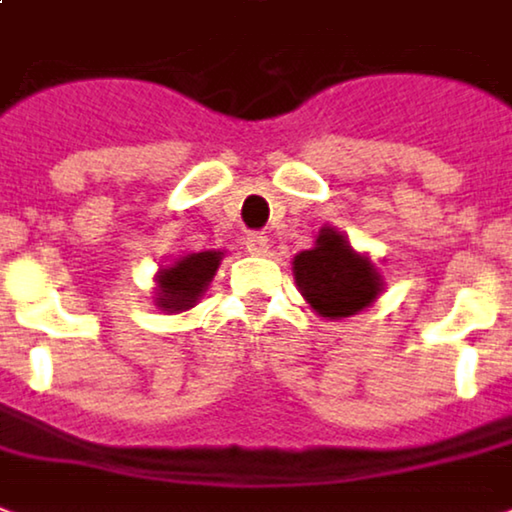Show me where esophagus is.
<instances>
[{
  "label": "esophagus",
  "mask_w": 512,
  "mask_h": 512,
  "mask_svg": "<svg viewBox=\"0 0 512 512\" xmlns=\"http://www.w3.org/2000/svg\"><path fill=\"white\" fill-rule=\"evenodd\" d=\"M245 248H248V253H253V256H264L267 248H270V240H267L264 234H259V231H253V234L245 237Z\"/></svg>",
  "instance_id": "obj_1"
}]
</instances>
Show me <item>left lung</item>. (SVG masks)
<instances>
[{
  "mask_svg": "<svg viewBox=\"0 0 512 512\" xmlns=\"http://www.w3.org/2000/svg\"><path fill=\"white\" fill-rule=\"evenodd\" d=\"M294 281L305 300L324 319L354 316L382 292L374 261L357 253L341 231L324 226L311 251L294 256Z\"/></svg>",
  "mask_w": 512,
  "mask_h": 512,
  "instance_id": "8db88e82",
  "label": "left lung"
}]
</instances>
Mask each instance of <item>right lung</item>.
I'll return each instance as SVG.
<instances>
[{
  "label": "right lung",
  "instance_id": "add662e5",
  "mask_svg": "<svg viewBox=\"0 0 512 512\" xmlns=\"http://www.w3.org/2000/svg\"><path fill=\"white\" fill-rule=\"evenodd\" d=\"M223 253L220 251H201L188 253L177 259L171 267L158 272V289H155V305L160 311L179 313L193 308L199 297L207 292L212 275L218 270Z\"/></svg>",
  "mask_w": 512,
  "mask_h": 512
}]
</instances>
